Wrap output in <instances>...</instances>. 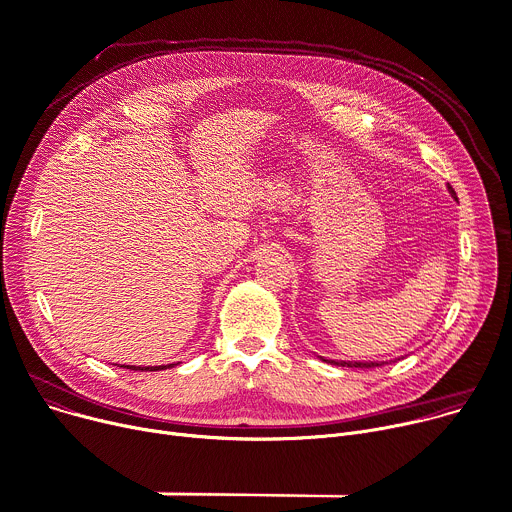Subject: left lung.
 <instances>
[{
	"instance_id": "obj_1",
	"label": "left lung",
	"mask_w": 512,
	"mask_h": 512,
	"mask_svg": "<svg viewBox=\"0 0 512 512\" xmlns=\"http://www.w3.org/2000/svg\"><path fill=\"white\" fill-rule=\"evenodd\" d=\"M449 192L455 196V192H453V188L449 185ZM327 361V359H324ZM329 363H337V365H343V367H376V365H382V363H353V361H329Z\"/></svg>"
}]
</instances>
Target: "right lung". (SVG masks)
Here are the masks:
<instances>
[{"instance_id":"1","label":"right lung","mask_w":512,"mask_h":512,"mask_svg":"<svg viewBox=\"0 0 512 512\" xmlns=\"http://www.w3.org/2000/svg\"><path fill=\"white\" fill-rule=\"evenodd\" d=\"M120 367H126V369H141V367H134V365H120ZM167 365H159V367H143L141 371H157V369H165Z\"/></svg>"}]
</instances>
